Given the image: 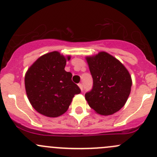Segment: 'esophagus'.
<instances>
[{
    "label": "esophagus",
    "instance_id": "1",
    "mask_svg": "<svg viewBox=\"0 0 157 157\" xmlns=\"http://www.w3.org/2000/svg\"><path fill=\"white\" fill-rule=\"evenodd\" d=\"M78 86H79V87H80V90H81V91H83V84H82V83H79Z\"/></svg>",
    "mask_w": 157,
    "mask_h": 157
}]
</instances>
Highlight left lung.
Here are the masks:
<instances>
[{
  "label": "left lung",
  "mask_w": 157,
  "mask_h": 157,
  "mask_svg": "<svg viewBox=\"0 0 157 157\" xmlns=\"http://www.w3.org/2000/svg\"><path fill=\"white\" fill-rule=\"evenodd\" d=\"M93 80L91 91L85 94L89 105L97 114L110 115L122 108L131 93L129 72L117 58L105 52L86 57Z\"/></svg>",
  "instance_id": "1"
}]
</instances>
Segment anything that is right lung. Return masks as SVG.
<instances>
[{"instance_id":"obj_1","label":"right lung","mask_w":157,"mask_h":157,"mask_svg":"<svg viewBox=\"0 0 157 157\" xmlns=\"http://www.w3.org/2000/svg\"><path fill=\"white\" fill-rule=\"evenodd\" d=\"M64 57L58 52H52L38 58L25 75V88L29 102L39 113L55 118L68 109L74 95L80 88L71 80L72 74L64 70Z\"/></svg>"}]
</instances>
